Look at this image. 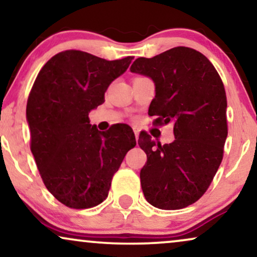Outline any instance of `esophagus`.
Returning a JSON list of instances; mask_svg holds the SVG:
<instances>
[{"instance_id":"esophagus-1","label":"esophagus","mask_w":257,"mask_h":257,"mask_svg":"<svg viewBox=\"0 0 257 257\" xmlns=\"http://www.w3.org/2000/svg\"><path fill=\"white\" fill-rule=\"evenodd\" d=\"M135 136H136V140L139 139V132L137 131V130H135Z\"/></svg>"}]
</instances>
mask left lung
<instances>
[{
    "label": "left lung",
    "mask_w": 257,
    "mask_h": 257,
    "mask_svg": "<svg viewBox=\"0 0 257 257\" xmlns=\"http://www.w3.org/2000/svg\"><path fill=\"white\" fill-rule=\"evenodd\" d=\"M130 70L153 80L149 114L157 115L159 126L172 122L175 137L160 145L147 133L139 136L147 154L143 193L157 208H185L205 194L222 161L228 135L223 83L206 56L186 47L137 58Z\"/></svg>",
    "instance_id": "obj_1"
}]
</instances>
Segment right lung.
<instances>
[{"label": "right lung", "instance_id": "1", "mask_svg": "<svg viewBox=\"0 0 257 257\" xmlns=\"http://www.w3.org/2000/svg\"><path fill=\"white\" fill-rule=\"evenodd\" d=\"M132 58L106 61L66 50L49 59L35 80L27 104L31 153L45 187L70 208L103 202L112 177L136 146L130 126L118 124L101 132L89 119Z\"/></svg>", "mask_w": 257, "mask_h": 257}]
</instances>
